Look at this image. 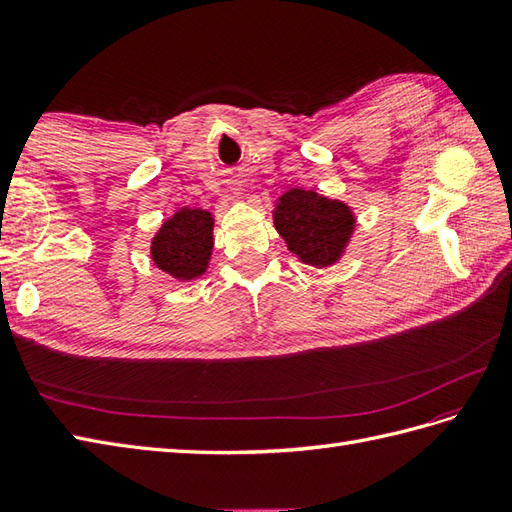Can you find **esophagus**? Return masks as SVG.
<instances>
[{"label":"esophagus","mask_w":512,"mask_h":512,"mask_svg":"<svg viewBox=\"0 0 512 512\" xmlns=\"http://www.w3.org/2000/svg\"><path fill=\"white\" fill-rule=\"evenodd\" d=\"M238 196H242V192H238Z\"/></svg>","instance_id":"1"}]
</instances>
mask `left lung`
Returning a JSON list of instances; mask_svg holds the SVG:
<instances>
[{
    "label": "left lung",
    "instance_id": "left-lung-1",
    "mask_svg": "<svg viewBox=\"0 0 512 512\" xmlns=\"http://www.w3.org/2000/svg\"><path fill=\"white\" fill-rule=\"evenodd\" d=\"M272 222L287 251L313 268L342 261L357 229V216L346 201L305 188L287 190L274 201Z\"/></svg>",
    "mask_w": 512,
    "mask_h": 512
}]
</instances>
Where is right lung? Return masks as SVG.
<instances>
[{
  "mask_svg": "<svg viewBox=\"0 0 512 512\" xmlns=\"http://www.w3.org/2000/svg\"><path fill=\"white\" fill-rule=\"evenodd\" d=\"M214 251V214L181 207L151 238V261L175 281L190 283L207 272Z\"/></svg>",
  "mask_w": 512,
  "mask_h": 512,
  "instance_id": "add662e5",
  "label": "right lung"
}]
</instances>
